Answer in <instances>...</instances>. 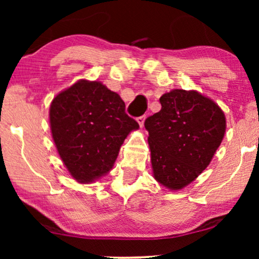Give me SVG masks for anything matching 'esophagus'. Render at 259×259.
<instances>
[{
	"label": "esophagus",
	"mask_w": 259,
	"mask_h": 259,
	"mask_svg": "<svg viewBox=\"0 0 259 259\" xmlns=\"http://www.w3.org/2000/svg\"><path fill=\"white\" fill-rule=\"evenodd\" d=\"M137 121H138V123H139V125H140V127H143L144 121H145V116H138Z\"/></svg>",
	"instance_id": "obj_1"
}]
</instances>
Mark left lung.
Masks as SVG:
<instances>
[{"mask_svg": "<svg viewBox=\"0 0 259 259\" xmlns=\"http://www.w3.org/2000/svg\"><path fill=\"white\" fill-rule=\"evenodd\" d=\"M161 109L145 120L155 180L169 190L193 182L210 164L224 138L225 115L196 91L173 90Z\"/></svg>", "mask_w": 259, "mask_h": 259, "instance_id": "obj_1", "label": "left lung"}]
</instances>
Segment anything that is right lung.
I'll return each mask as SVG.
<instances>
[{"mask_svg":"<svg viewBox=\"0 0 259 259\" xmlns=\"http://www.w3.org/2000/svg\"><path fill=\"white\" fill-rule=\"evenodd\" d=\"M49 119L60 157L80 183L107 173L128 133L139 128L121 98L98 81L80 80L56 95Z\"/></svg>","mask_w":259,"mask_h":259,"instance_id":"obj_1","label":"right lung"}]
</instances>
